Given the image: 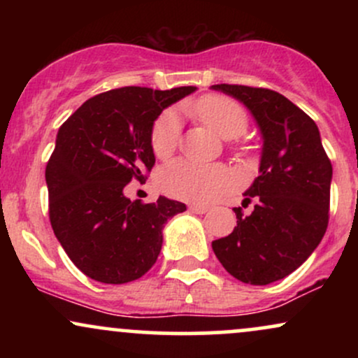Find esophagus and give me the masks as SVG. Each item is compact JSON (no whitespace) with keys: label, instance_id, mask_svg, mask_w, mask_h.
Masks as SVG:
<instances>
[{"label":"esophagus","instance_id":"34e87169","mask_svg":"<svg viewBox=\"0 0 358 358\" xmlns=\"http://www.w3.org/2000/svg\"><path fill=\"white\" fill-rule=\"evenodd\" d=\"M188 208H190V212H193V213H205V212H208V207H205V205H199V203H192Z\"/></svg>","mask_w":358,"mask_h":358}]
</instances>
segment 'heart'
<instances>
[{"instance_id": "heart-1", "label": "heart", "mask_w": 358, "mask_h": 358, "mask_svg": "<svg viewBox=\"0 0 358 358\" xmlns=\"http://www.w3.org/2000/svg\"><path fill=\"white\" fill-rule=\"evenodd\" d=\"M195 113L210 129L225 139L239 136L248 127L249 117L237 101L227 96H205L196 102ZM180 136V119L175 110H165L151 129V150L156 158L165 159L175 151ZM231 171L220 165H199L176 159L159 171V187L168 195L190 202L207 203L231 188Z\"/></svg>"}]
</instances>
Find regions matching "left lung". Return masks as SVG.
Listing matches in <instances>:
<instances>
[{
  "label": "left lung",
  "mask_w": 358,
  "mask_h": 358,
  "mask_svg": "<svg viewBox=\"0 0 358 358\" xmlns=\"http://www.w3.org/2000/svg\"><path fill=\"white\" fill-rule=\"evenodd\" d=\"M210 89L242 102L262 139L259 176L244 192V203L256 202L254 210L244 215L234 208L237 227L213 241L212 249L236 279L269 285L296 271L322 242L331 163L313 119L279 92L231 84Z\"/></svg>",
  "instance_id": "8db88e82"
}]
</instances>
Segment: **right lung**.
I'll return each mask as SVG.
<instances>
[{"label": "right lung", "mask_w": 358, "mask_h": 358, "mask_svg": "<svg viewBox=\"0 0 358 358\" xmlns=\"http://www.w3.org/2000/svg\"><path fill=\"white\" fill-rule=\"evenodd\" d=\"M196 87H121L90 97L64 124L45 180L55 237L85 276L106 285L141 278L159 256L165 224L187 205L129 200L155 165L151 129L163 109Z\"/></svg>", "instance_id": "obj_1"}]
</instances>
